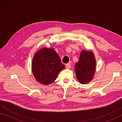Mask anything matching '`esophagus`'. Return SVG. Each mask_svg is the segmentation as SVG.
I'll list each match as a JSON object with an SVG mask.
<instances>
[{
    "mask_svg": "<svg viewBox=\"0 0 122 122\" xmlns=\"http://www.w3.org/2000/svg\"><path fill=\"white\" fill-rule=\"evenodd\" d=\"M71 66V64L70 63H67L66 64V68L67 69H70Z\"/></svg>",
    "mask_w": 122,
    "mask_h": 122,
    "instance_id": "obj_1",
    "label": "esophagus"
}]
</instances>
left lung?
<instances>
[{
	"label": "left lung",
	"mask_w": 122,
	"mask_h": 122,
	"mask_svg": "<svg viewBox=\"0 0 122 122\" xmlns=\"http://www.w3.org/2000/svg\"><path fill=\"white\" fill-rule=\"evenodd\" d=\"M95 59L92 52L82 51L79 61L75 65V70L78 81L82 84L91 81L95 73Z\"/></svg>",
	"instance_id": "1"
}]
</instances>
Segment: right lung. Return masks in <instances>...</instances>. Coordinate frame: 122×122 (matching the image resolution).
I'll return each instance as SVG.
<instances>
[{
  "label": "right lung",
  "mask_w": 122,
  "mask_h": 122,
  "mask_svg": "<svg viewBox=\"0 0 122 122\" xmlns=\"http://www.w3.org/2000/svg\"><path fill=\"white\" fill-rule=\"evenodd\" d=\"M64 67L60 58L54 49L43 48L35 54L32 71L38 82L48 85L56 80L59 72Z\"/></svg>",
  "instance_id": "1"
}]
</instances>
